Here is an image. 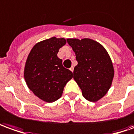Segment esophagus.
I'll list each match as a JSON object with an SVG mask.
<instances>
[{"mask_svg": "<svg viewBox=\"0 0 134 134\" xmlns=\"http://www.w3.org/2000/svg\"><path fill=\"white\" fill-rule=\"evenodd\" d=\"M70 71H71V72H73V71H74V67H71V68H70Z\"/></svg>", "mask_w": 134, "mask_h": 134, "instance_id": "34e87169", "label": "esophagus"}]
</instances>
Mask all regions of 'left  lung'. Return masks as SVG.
<instances>
[{"label":"left lung","mask_w":134,"mask_h":134,"mask_svg":"<svg viewBox=\"0 0 134 134\" xmlns=\"http://www.w3.org/2000/svg\"><path fill=\"white\" fill-rule=\"evenodd\" d=\"M75 52L78 64L74 69V79L84 98L92 102L104 97L111 87L114 68L105 48L90 38H68Z\"/></svg>","instance_id":"left-lung-1"}]
</instances>
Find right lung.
<instances>
[{"label":"right lung","instance_id":"add662e5","mask_svg":"<svg viewBox=\"0 0 134 134\" xmlns=\"http://www.w3.org/2000/svg\"><path fill=\"white\" fill-rule=\"evenodd\" d=\"M65 43L63 38L42 41L32 48L27 58L24 71L27 85L46 102L59 99L66 83L73 77V73L63 67L62 60L57 55Z\"/></svg>","mask_w":134,"mask_h":134}]
</instances>
